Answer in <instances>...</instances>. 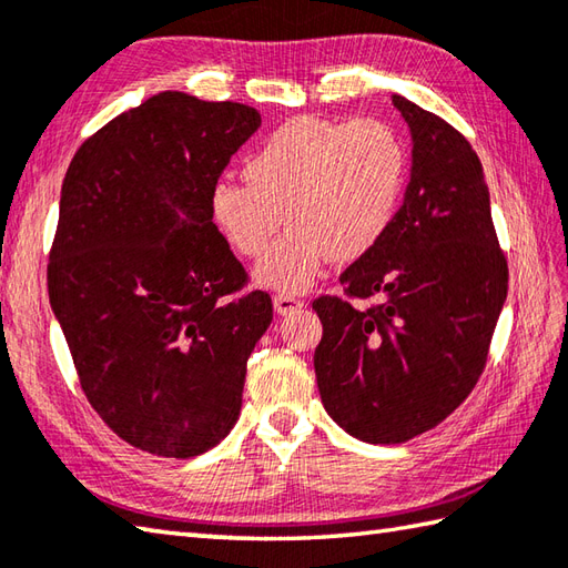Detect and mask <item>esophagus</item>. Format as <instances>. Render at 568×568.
<instances>
[{"instance_id":"esophagus-1","label":"esophagus","mask_w":568,"mask_h":568,"mask_svg":"<svg viewBox=\"0 0 568 568\" xmlns=\"http://www.w3.org/2000/svg\"><path fill=\"white\" fill-rule=\"evenodd\" d=\"M303 305H305L303 300L291 295V293H277V295L273 297V307H275L277 315H291V312L300 310Z\"/></svg>"}]
</instances>
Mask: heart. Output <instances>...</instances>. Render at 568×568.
<instances>
[{
  "label": "heart",
  "instance_id": "1",
  "mask_svg": "<svg viewBox=\"0 0 568 568\" xmlns=\"http://www.w3.org/2000/svg\"><path fill=\"white\" fill-rule=\"evenodd\" d=\"M409 175L405 139L383 119L295 116L271 131L244 161L246 185L222 180L212 220L239 256L261 258L265 287L300 293L324 263H352L388 234Z\"/></svg>",
  "mask_w": 568,
  "mask_h": 568
}]
</instances>
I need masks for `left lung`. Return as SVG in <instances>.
I'll use <instances>...</instances> for the list:
<instances>
[{
  "mask_svg": "<svg viewBox=\"0 0 568 568\" xmlns=\"http://www.w3.org/2000/svg\"><path fill=\"white\" fill-rule=\"evenodd\" d=\"M413 134V171L388 234L322 295L315 348L324 409L352 437L403 444L474 390L508 297V261L476 151L442 116L393 94ZM377 297L366 311L352 298Z\"/></svg>",
  "mask_w": 568,
  "mask_h": 568,
  "instance_id": "1",
  "label": "left lung"
}]
</instances>
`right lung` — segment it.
Masks as SVG:
<instances>
[{
  "instance_id": "right-lung-1",
  "label": "right lung",
  "mask_w": 568,
  "mask_h": 568,
  "mask_svg": "<svg viewBox=\"0 0 568 568\" xmlns=\"http://www.w3.org/2000/svg\"><path fill=\"white\" fill-rule=\"evenodd\" d=\"M261 114L159 92L72 155L48 253V297L80 388L116 437L190 458L241 413L271 295L212 222L210 197Z\"/></svg>"
}]
</instances>
